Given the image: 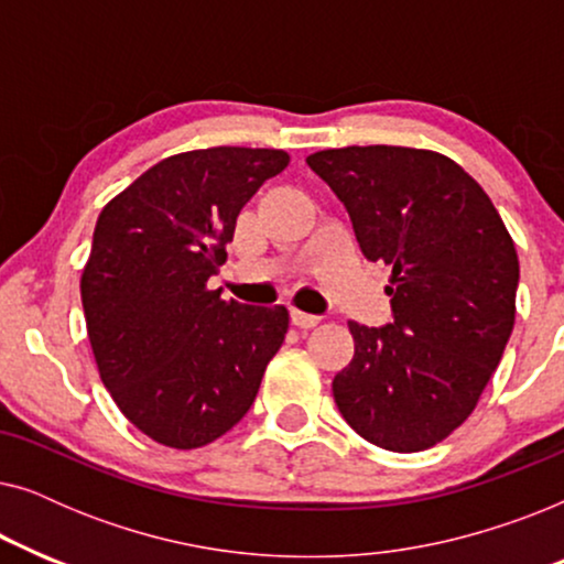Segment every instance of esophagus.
Here are the masks:
<instances>
[{
    "label": "esophagus",
    "instance_id": "esophagus-1",
    "mask_svg": "<svg viewBox=\"0 0 564 564\" xmlns=\"http://www.w3.org/2000/svg\"><path fill=\"white\" fill-rule=\"evenodd\" d=\"M290 318L297 328H313V326H318V323H321L318 315H311V313H303V311H292Z\"/></svg>",
    "mask_w": 564,
    "mask_h": 564
}]
</instances>
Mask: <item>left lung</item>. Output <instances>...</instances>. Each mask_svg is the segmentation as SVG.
Masks as SVG:
<instances>
[{
    "instance_id": "left-lung-1",
    "label": "left lung",
    "mask_w": 564,
    "mask_h": 564,
    "mask_svg": "<svg viewBox=\"0 0 564 564\" xmlns=\"http://www.w3.org/2000/svg\"><path fill=\"white\" fill-rule=\"evenodd\" d=\"M305 161L344 203L361 253L392 267V323L349 321L338 411L369 444L429 449L475 411L511 338L513 238L480 184L436 151L346 145Z\"/></svg>"
}]
</instances>
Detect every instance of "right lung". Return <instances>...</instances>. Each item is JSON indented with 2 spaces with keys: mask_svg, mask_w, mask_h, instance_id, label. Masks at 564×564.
<instances>
[{
  "mask_svg": "<svg viewBox=\"0 0 564 564\" xmlns=\"http://www.w3.org/2000/svg\"><path fill=\"white\" fill-rule=\"evenodd\" d=\"M290 164L276 149L176 153L99 213L82 274L87 334L105 388L153 442L197 449L243 419L290 326L284 305L207 288L241 207Z\"/></svg>",
  "mask_w": 564,
  "mask_h": 564,
  "instance_id": "add662e5",
  "label": "right lung"
}]
</instances>
